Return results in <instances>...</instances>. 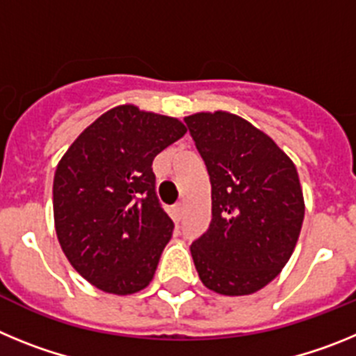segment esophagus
Segmentation results:
<instances>
[{"label": "esophagus", "mask_w": 356, "mask_h": 356, "mask_svg": "<svg viewBox=\"0 0 356 356\" xmlns=\"http://www.w3.org/2000/svg\"><path fill=\"white\" fill-rule=\"evenodd\" d=\"M171 217H172V221H175V222L181 221V217H184V205H181V203H178V205L172 207Z\"/></svg>", "instance_id": "34e87169"}]
</instances>
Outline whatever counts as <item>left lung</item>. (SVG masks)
Returning <instances> with one entry per match:
<instances>
[{
  "instance_id": "obj_1",
  "label": "left lung",
  "mask_w": 356,
  "mask_h": 356,
  "mask_svg": "<svg viewBox=\"0 0 356 356\" xmlns=\"http://www.w3.org/2000/svg\"><path fill=\"white\" fill-rule=\"evenodd\" d=\"M212 185V221L193 242L207 289L248 296L291 259L305 217L296 165L275 140L225 110L185 118Z\"/></svg>"
}]
</instances>
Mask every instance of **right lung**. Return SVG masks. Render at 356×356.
I'll return each instance as SVG.
<instances>
[{
    "instance_id": "1",
    "label": "right lung",
    "mask_w": 356,
    "mask_h": 356,
    "mask_svg": "<svg viewBox=\"0 0 356 356\" xmlns=\"http://www.w3.org/2000/svg\"><path fill=\"white\" fill-rule=\"evenodd\" d=\"M185 134L176 118L119 105L85 128L56 165V237L99 291L135 294L155 276L175 225L156 200L151 163Z\"/></svg>"
}]
</instances>
